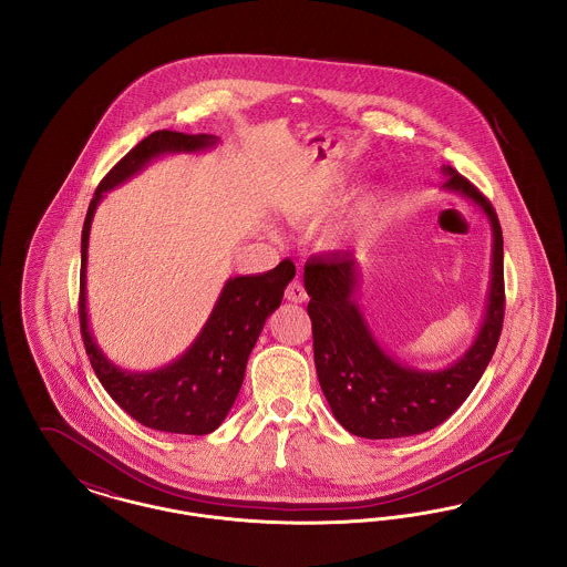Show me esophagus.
<instances>
[{
    "mask_svg": "<svg viewBox=\"0 0 567 567\" xmlns=\"http://www.w3.org/2000/svg\"><path fill=\"white\" fill-rule=\"evenodd\" d=\"M285 297H287L289 301H293V303H301V301L308 299V293H306V289H303V285H301L299 280H291L289 287H287V291H285Z\"/></svg>",
    "mask_w": 567,
    "mask_h": 567,
    "instance_id": "34e87169",
    "label": "esophagus"
}]
</instances>
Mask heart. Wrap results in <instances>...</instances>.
<instances>
[{
    "mask_svg": "<svg viewBox=\"0 0 567 567\" xmlns=\"http://www.w3.org/2000/svg\"><path fill=\"white\" fill-rule=\"evenodd\" d=\"M331 199H333V193L315 195V197H310V199H306V202L293 206V208H291V216L297 218V220H308V218H312V216H319L327 210V206L331 204Z\"/></svg>",
    "mask_w": 567,
    "mask_h": 567,
    "instance_id": "1",
    "label": "heart"
}]
</instances>
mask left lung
Segmentation results:
<instances>
[{"instance_id": "8db88e82", "label": "left lung", "mask_w": 567, "mask_h": 567, "mask_svg": "<svg viewBox=\"0 0 567 567\" xmlns=\"http://www.w3.org/2000/svg\"><path fill=\"white\" fill-rule=\"evenodd\" d=\"M444 189L457 190L481 206L493 229L485 321L474 344L446 370H414L380 349L354 301L361 271L352 252L310 257L303 268L317 377L338 423L359 437H405L444 423L474 391L502 333L506 293L499 218L457 169L444 165Z\"/></svg>"}]
</instances>
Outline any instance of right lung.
Returning a JSON list of instances; mask_svg holds the SVG:
<instances>
[{
    "label": "right lung",
    "mask_w": 567,
    "mask_h": 567,
    "mask_svg": "<svg viewBox=\"0 0 567 567\" xmlns=\"http://www.w3.org/2000/svg\"><path fill=\"white\" fill-rule=\"evenodd\" d=\"M215 135L162 130L144 137L97 185L82 225L81 333L89 361L110 398L144 427L157 432L206 435L225 421L243 386L244 370L266 319L280 306L296 276L285 259L274 270L229 278L210 319L187 351L155 372H125L97 349L86 319V248L91 220L104 193L130 181L144 165L165 153H195L215 146Z\"/></svg>",
    "instance_id": "obj_1"
}]
</instances>
